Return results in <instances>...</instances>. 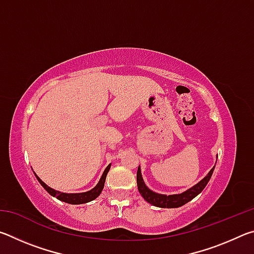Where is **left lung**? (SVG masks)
Returning <instances> with one entry per match:
<instances>
[{
    "label": "left lung",
    "instance_id": "8db88e82",
    "mask_svg": "<svg viewBox=\"0 0 254 254\" xmlns=\"http://www.w3.org/2000/svg\"><path fill=\"white\" fill-rule=\"evenodd\" d=\"M214 168L215 166L209 170V173L206 175L200 182H198L192 187L187 189V190L183 191L182 194L165 195V194H158V192L151 190V189L145 185L142 178V174H141V168L139 166V168H137V173H136L137 189H139V192L141 194V196H142L148 203H150L153 206H157V207H161V208H177L188 203V201H190L192 198H195L197 195L203 191V189L206 187V185H207L210 177H212Z\"/></svg>",
    "mask_w": 254,
    "mask_h": 254
}]
</instances>
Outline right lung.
I'll return each instance as SVG.
<instances>
[{"mask_svg": "<svg viewBox=\"0 0 254 254\" xmlns=\"http://www.w3.org/2000/svg\"><path fill=\"white\" fill-rule=\"evenodd\" d=\"M110 168H111V163L106 167L104 173H103L102 177L100 179V182L97 183L96 186L94 187L93 189H91V190H88V191H85V192H77V194H67V192H62V191L56 190V189H53L51 187H49L48 185H46L39 177H38L36 174H34V175H36L38 182L40 183L41 186L44 187L51 196H54L57 199L62 200V201H65V203H68V204L79 205V204H85V203H88V201H92L95 198H97L98 196H100V194L103 190V188H104L106 175H107V173H109Z\"/></svg>", "mask_w": 254, "mask_h": 254, "instance_id": "obj_1", "label": "right lung"}]
</instances>
